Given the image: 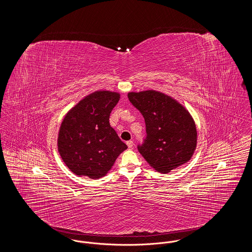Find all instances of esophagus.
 Returning <instances> with one entry per match:
<instances>
[{"mask_svg": "<svg viewBox=\"0 0 252 252\" xmlns=\"http://www.w3.org/2000/svg\"><path fill=\"white\" fill-rule=\"evenodd\" d=\"M126 144H127L128 148H132V147H133V142H132V141H127Z\"/></svg>", "mask_w": 252, "mask_h": 252, "instance_id": "esophagus-1", "label": "esophagus"}]
</instances>
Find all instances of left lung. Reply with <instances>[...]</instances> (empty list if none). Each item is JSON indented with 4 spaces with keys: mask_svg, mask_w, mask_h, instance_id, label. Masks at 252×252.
Listing matches in <instances>:
<instances>
[{
    "mask_svg": "<svg viewBox=\"0 0 252 252\" xmlns=\"http://www.w3.org/2000/svg\"><path fill=\"white\" fill-rule=\"evenodd\" d=\"M132 105L144 116L146 137L138 150L151 167L167 174L191 159L197 132L189 111L156 91L129 93Z\"/></svg>",
    "mask_w": 252,
    "mask_h": 252,
    "instance_id": "1",
    "label": "left lung"
}]
</instances>
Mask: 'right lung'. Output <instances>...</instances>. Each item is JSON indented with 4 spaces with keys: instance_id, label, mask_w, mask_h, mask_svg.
I'll return each mask as SVG.
<instances>
[{
    "instance_id": "1",
    "label": "right lung",
    "mask_w": 252,
    "mask_h": 252,
    "mask_svg": "<svg viewBox=\"0 0 252 252\" xmlns=\"http://www.w3.org/2000/svg\"><path fill=\"white\" fill-rule=\"evenodd\" d=\"M119 99L117 93L97 91L86 96L64 117L58 147L61 158L75 175L90 179L106 176L127 148L109 125L110 112Z\"/></svg>"
}]
</instances>
